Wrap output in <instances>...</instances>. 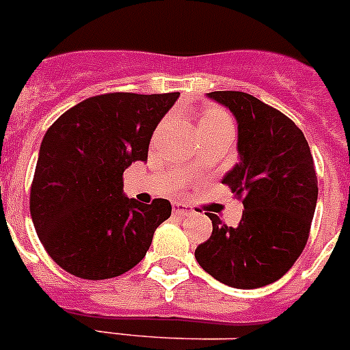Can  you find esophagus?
Masks as SVG:
<instances>
[{"instance_id": "obj_1", "label": "esophagus", "mask_w": 350, "mask_h": 350, "mask_svg": "<svg viewBox=\"0 0 350 350\" xmlns=\"http://www.w3.org/2000/svg\"><path fill=\"white\" fill-rule=\"evenodd\" d=\"M172 210L175 215H180V217H187V215H191V213H193V208H191V206L184 205V203H177V202L173 203Z\"/></svg>"}]
</instances>
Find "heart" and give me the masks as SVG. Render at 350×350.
Returning a JSON list of instances; mask_svg holds the SVG:
<instances>
[{
	"label": "heart",
	"instance_id": "heart-1",
	"mask_svg": "<svg viewBox=\"0 0 350 350\" xmlns=\"http://www.w3.org/2000/svg\"><path fill=\"white\" fill-rule=\"evenodd\" d=\"M217 128H233L230 116L219 108H210L198 120V131L202 129H217Z\"/></svg>",
	"mask_w": 350,
	"mask_h": 350
}]
</instances>
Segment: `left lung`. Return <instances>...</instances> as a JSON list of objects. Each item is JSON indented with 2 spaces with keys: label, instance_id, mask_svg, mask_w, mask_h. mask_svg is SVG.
Returning <instances> with one entry per match:
<instances>
[{
  "label": "left lung",
  "instance_id": "1",
  "mask_svg": "<svg viewBox=\"0 0 350 350\" xmlns=\"http://www.w3.org/2000/svg\"><path fill=\"white\" fill-rule=\"evenodd\" d=\"M206 96L237 119L238 163L222 184L245 210L234 228L208 213L212 234L194 258L226 286H268L287 273L307 245L319 191L314 157L301 129L277 108L240 91Z\"/></svg>",
  "mask_w": 350,
  "mask_h": 350
}]
</instances>
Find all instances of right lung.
I'll return each mask as SVG.
<instances>
[{"label": "right lung", "instance_id": "add662e5", "mask_svg": "<svg viewBox=\"0 0 350 350\" xmlns=\"http://www.w3.org/2000/svg\"><path fill=\"white\" fill-rule=\"evenodd\" d=\"M180 92H108L80 101L40 145L29 210L40 242L68 273L88 280L137 267L154 231L172 215L168 200L128 198L122 173L147 161L154 129Z\"/></svg>", "mask_w": 350, "mask_h": 350}]
</instances>
